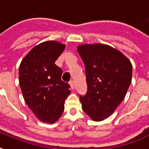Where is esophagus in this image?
I'll return each mask as SVG.
<instances>
[{
    "label": "esophagus",
    "instance_id": "34e87169",
    "mask_svg": "<svg viewBox=\"0 0 149 149\" xmlns=\"http://www.w3.org/2000/svg\"><path fill=\"white\" fill-rule=\"evenodd\" d=\"M70 87H71V89L72 90H74L75 89V84H74V82L73 81H71L70 83Z\"/></svg>",
    "mask_w": 149,
    "mask_h": 149
}]
</instances>
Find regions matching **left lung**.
<instances>
[{
    "mask_svg": "<svg viewBox=\"0 0 149 149\" xmlns=\"http://www.w3.org/2000/svg\"><path fill=\"white\" fill-rule=\"evenodd\" d=\"M77 51L85 65L87 92L79 96L82 109L92 120L100 121L122 102L132 77L131 61L104 44H84Z\"/></svg>",
    "mask_w": 149,
    "mask_h": 149,
    "instance_id": "8db88e82",
    "label": "left lung"
}]
</instances>
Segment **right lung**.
Wrapping results in <instances>:
<instances>
[{"label": "right lung", "instance_id": "1", "mask_svg": "<svg viewBox=\"0 0 149 149\" xmlns=\"http://www.w3.org/2000/svg\"><path fill=\"white\" fill-rule=\"evenodd\" d=\"M65 45L44 42L24 56L20 64L19 84L24 99L34 114L44 123L52 124L64 111L70 86L62 81V70L55 64Z\"/></svg>", "mask_w": 149, "mask_h": 149}]
</instances>
